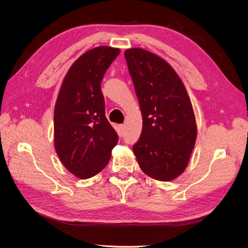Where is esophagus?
<instances>
[{
    "label": "esophagus",
    "mask_w": 248,
    "mask_h": 248,
    "mask_svg": "<svg viewBox=\"0 0 248 248\" xmlns=\"http://www.w3.org/2000/svg\"><path fill=\"white\" fill-rule=\"evenodd\" d=\"M119 127H121L122 131H124V130H125V125H124V124H121V125H119Z\"/></svg>",
    "instance_id": "esophagus-1"
}]
</instances>
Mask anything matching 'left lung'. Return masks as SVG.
Returning <instances> with one entry per match:
<instances>
[{"label": "left lung", "mask_w": 248, "mask_h": 248, "mask_svg": "<svg viewBox=\"0 0 248 248\" xmlns=\"http://www.w3.org/2000/svg\"><path fill=\"white\" fill-rule=\"evenodd\" d=\"M143 117L133 146L141 170L158 181H171L185 170L197 127L184 84L170 64L140 48L124 52Z\"/></svg>", "instance_id": "left-lung-1"}]
</instances>
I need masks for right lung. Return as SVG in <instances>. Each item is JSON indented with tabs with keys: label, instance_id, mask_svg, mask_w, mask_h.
I'll return each mask as SVG.
<instances>
[{
	"label": "right lung",
	"instance_id": "1",
	"mask_svg": "<svg viewBox=\"0 0 248 248\" xmlns=\"http://www.w3.org/2000/svg\"><path fill=\"white\" fill-rule=\"evenodd\" d=\"M119 53L101 46L82 54L64 78L55 105V149L63 166L80 179L102 170L118 142L105 115L101 81Z\"/></svg>",
	"mask_w": 248,
	"mask_h": 248
}]
</instances>
